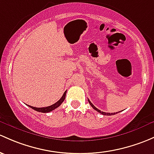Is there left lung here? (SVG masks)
Segmentation results:
<instances>
[{
	"label": "left lung",
	"mask_w": 154,
	"mask_h": 154,
	"mask_svg": "<svg viewBox=\"0 0 154 154\" xmlns=\"http://www.w3.org/2000/svg\"><path fill=\"white\" fill-rule=\"evenodd\" d=\"M88 100V103H89V104L91 105V106L92 107V108H94V110H96L97 111H98L99 113H100V114H103V115H107V116H111V115H114V114H117V112L116 113H106V112H103V111H100V110H99L98 108H97L96 107H95L94 106L93 104H92L91 103V101L89 100Z\"/></svg>",
	"instance_id": "8db88e82"
}]
</instances>
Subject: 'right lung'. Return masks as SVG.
Listing matches in <instances>:
<instances>
[{
    "label": "right lung",
    "mask_w": 154,
    "mask_h": 154,
    "mask_svg": "<svg viewBox=\"0 0 154 154\" xmlns=\"http://www.w3.org/2000/svg\"><path fill=\"white\" fill-rule=\"evenodd\" d=\"M66 91L64 92V94H63V95L62 96V97L60 99V100H58L57 103H54V104L51 105V106H50L43 107V108H36V107H33V106H29L31 108H32V109L38 111V112H42V113L50 112V111H53V110H54L55 108H58V107L62 104V103L64 101L65 98H66Z\"/></svg>",
    "instance_id": "1"
}]
</instances>
